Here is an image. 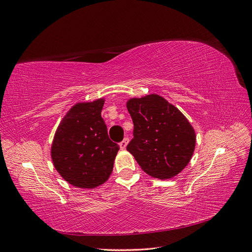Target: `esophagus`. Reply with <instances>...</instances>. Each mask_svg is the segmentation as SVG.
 Segmentation results:
<instances>
[{
	"label": "esophagus",
	"instance_id": "34e87169",
	"mask_svg": "<svg viewBox=\"0 0 252 252\" xmlns=\"http://www.w3.org/2000/svg\"><path fill=\"white\" fill-rule=\"evenodd\" d=\"M127 142H128V138H127V137H126L124 140H122V141L119 143V146H120L121 150H125V149L126 148Z\"/></svg>",
	"mask_w": 252,
	"mask_h": 252
}]
</instances>
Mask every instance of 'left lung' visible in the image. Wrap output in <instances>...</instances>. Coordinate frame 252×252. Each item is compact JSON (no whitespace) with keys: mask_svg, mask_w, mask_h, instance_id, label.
I'll return each instance as SVG.
<instances>
[{"mask_svg":"<svg viewBox=\"0 0 252 252\" xmlns=\"http://www.w3.org/2000/svg\"><path fill=\"white\" fill-rule=\"evenodd\" d=\"M134 138L126 150L147 174L171 178L185 169L195 149V132L183 113L156 94L126 102Z\"/></svg>","mask_w":252,"mask_h":252,"instance_id":"obj_1","label":"left lung"}]
</instances>
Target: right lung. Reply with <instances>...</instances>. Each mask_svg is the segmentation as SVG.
Returning a JSON list of instances; mask_svg holds the SVG:
<instances>
[{
	"label": "right lung",
	"instance_id": "obj_1",
	"mask_svg": "<svg viewBox=\"0 0 252 252\" xmlns=\"http://www.w3.org/2000/svg\"><path fill=\"white\" fill-rule=\"evenodd\" d=\"M104 99L75 104L57 128L52 145L56 170L78 188L93 189L110 177L119 146L101 117Z\"/></svg>",
	"mask_w": 252,
	"mask_h": 252
}]
</instances>
